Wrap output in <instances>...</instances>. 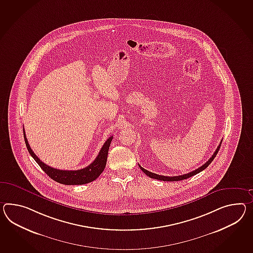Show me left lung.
I'll list each match as a JSON object with an SVG mask.
<instances>
[{
	"label": "left lung",
	"mask_w": 253,
	"mask_h": 253,
	"mask_svg": "<svg viewBox=\"0 0 253 253\" xmlns=\"http://www.w3.org/2000/svg\"><path fill=\"white\" fill-rule=\"evenodd\" d=\"M221 142L222 141L220 142V143H219V145L217 146V148L216 149L215 153L213 154V155L210 157L209 161H208L206 164H204L202 167H198V168L196 169L195 171H192V172H188V173H185V174H182V175H178V176H165V175H159V174H156V173H154V172H149V171H147L146 169L142 168L140 165H139V167L141 168V170H142V172H144L146 175H148L149 177H151V178L157 179V180H161V181H171V182H172V181H180V180L189 178V177H191L193 175L197 174L198 172L203 171V170H205L207 167L210 166V164H211V162L214 160V158L216 157L217 152L219 151V148H220V146H221Z\"/></svg>",
	"instance_id": "1"
}]
</instances>
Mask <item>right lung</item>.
Masks as SVG:
<instances>
[{
	"mask_svg": "<svg viewBox=\"0 0 253 253\" xmlns=\"http://www.w3.org/2000/svg\"><path fill=\"white\" fill-rule=\"evenodd\" d=\"M24 137H25V144L26 148L28 150L29 154H31L32 157L36 160L39 167L43 169V172H45L50 178L55 180L57 183H60L63 185H84L90 183L94 180L99 177L100 173L103 172L107 163V157H108V152L111 145V141L113 136H111L106 142L103 146L100 149L98 156L96 159L93 161L92 163L83 169L80 170H74V171H68V170H59L49 166L43 164L42 161L40 160L35 153L32 151L31 147L28 143L27 138L25 136V129H24Z\"/></svg>",
	"mask_w": 253,
	"mask_h": 253,
	"instance_id": "add662e5",
	"label": "right lung"
}]
</instances>
